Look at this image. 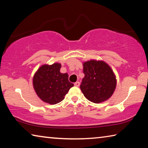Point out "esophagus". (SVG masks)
Instances as JSON below:
<instances>
[{"instance_id": "1", "label": "esophagus", "mask_w": 148, "mask_h": 148, "mask_svg": "<svg viewBox=\"0 0 148 148\" xmlns=\"http://www.w3.org/2000/svg\"><path fill=\"white\" fill-rule=\"evenodd\" d=\"M79 85H80V83L79 82H76V83H74V86L76 87H79Z\"/></svg>"}]
</instances>
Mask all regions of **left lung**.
<instances>
[{
    "instance_id": "obj_1",
    "label": "left lung",
    "mask_w": 148,
    "mask_h": 148,
    "mask_svg": "<svg viewBox=\"0 0 148 148\" xmlns=\"http://www.w3.org/2000/svg\"><path fill=\"white\" fill-rule=\"evenodd\" d=\"M85 76L80 89L89 101L101 103L107 101L116 89V76L110 66L102 61L91 60L83 63Z\"/></svg>"
}]
</instances>
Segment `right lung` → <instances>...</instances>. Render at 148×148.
<instances>
[{
	"label": "right lung",
	"instance_id": "1",
	"mask_svg": "<svg viewBox=\"0 0 148 148\" xmlns=\"http://www.w3.org/2000/svg\"><path fill=\"white\" fill-rule=\"evenodd\" d=\"M61 64H44L34 75L33 87L42 101L50 104L61 102L74 84L69 81L67 73L60 72Z\"/></svg>",
	"mask_w": 148,
	"mask_h": 148
}]
</instances>
